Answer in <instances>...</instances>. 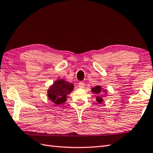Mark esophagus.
Instances as JSON below:
<instances>
[{
  "instance_id": "1",
  "label": "esophagus",
  "mask_w": 153,
  "mask_h": 153,
  "mask_svg": "<svg viewBox=\"0 0 153 153\" xmlns=\"http://www.w3.org/2000/svg\"><path fill=\"white\" fill-rule=\"evenodd\" d=\"M78 87H79V88H83V87H85V83L82 82H81L78 83Z\"/></svg>"
}]
</instances>
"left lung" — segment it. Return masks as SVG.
Instances as JSON below:
<instances>
[{"label": "left lung", "instance_id": "8db88e82", "mask_svg": "<svg viewBox=\"0 0 153 153\" xmlns=\"http://www.w3.org/2000/svg\"><path fill=\"white\" fill-rule=\"evenodd\" d=\"M91 91H92L93 93H95L96 95H98V96H97V98H96L97 101L98 102L99 104L101 103L103 101V99H102V98H101V97H100V95L99 96V93L101 92V91H104L105 93H106V90H103L101 86L97 85L95 87H93V88H92Z\"/></svg>", "mask_w": 153, "mask_h": 153}]
</instances>
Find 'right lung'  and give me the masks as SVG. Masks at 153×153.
I'll return each instance as SVG.
<instances>
[{
    "instance_id": "1",
    "label": "right lung",
    "mask_w": 153,
    "mask_h": 153,
    "mask_svg": "<svg viewBox=\"0 0 153 153\" xmlns=\"http://www.w3.org/2000/svg\"><path fill=\"white\" fill-rule=\"evenodd\" d=\"M72 83L64 79H58L48 89L47 95L52 102L57 105L66 101V96L74 90Z\"/></svg>"
}]
</instances>
